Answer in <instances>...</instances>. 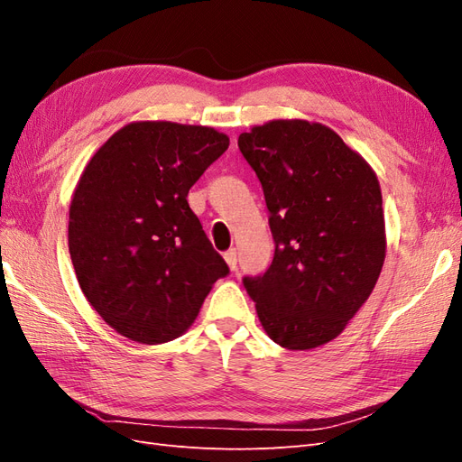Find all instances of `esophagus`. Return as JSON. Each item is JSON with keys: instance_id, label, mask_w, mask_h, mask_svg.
<instances>
[{"instance_id": "obj_1", "label": "esophagus", "mask_w": 462, "mask_h": 462, "mask_svg": "<svg viewBox=\"0 0 462 462\" xmlns=\"http://www.w3.org/2000/svg\"><path fill=\"white\" fill-rule=\"evenodd\" d=\"M223 258H226V262H227V265L231 270H236V250L235 248H229L226 254H223Z\"/></svg>"}]
</instances>
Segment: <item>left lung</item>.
<instances>
[{"label":"left lung","instance_id":"8db88e82","mask_svg":"<svg viewBox=\"0 0 462 462\" xmlns=\"http://www.w3.org/2000/svg\"><path fill=\"white\" fill-rule=\"evenodd\" d=\"M270 212L273 262L243 277L265 333L291 351L324 345L370 297L385 260L375 173L319 123L270 121L239 136Z\"/></svg>","mask_w":462,"mask_h":462}]
</instances>
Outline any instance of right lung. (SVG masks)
Masks as SVG:
<instances>
[{
	"instance_id": "obj_1",
	"label": "right lung",
	"mask_w": 462,
	"mask_h": 462,
	"mask_svg": "<svg viewBox=\"0 0 462 462\" xmlns=\"http://www.w3.org/2000/svg\"><path fill=\"white\" fill-rule=\"evenodd\" d=\"M229 148L212 127L131 123L97 150L69 209L79 285L117 333L144 345L177 339L229 265L187 194Z\"/></svg>"
}]
</instances>
